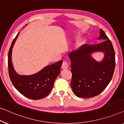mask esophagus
I'll list each match as a JSON object with an SVG mask.
<instances>
[{
    "label": "esophagus",
    "instance_id": "1",
    "mask_svg": "<svg viewBox=\"0 0 124 124\" xmlns=\"http://www.w3.org/2000/svg\"><path fill=\"white\" fill-rule=\"evenodd\" d=\"M62 68L64 70L67 69L68 68H69V64H68L67 62H66L65 61H64L63 62L62 65Z\"/></svg>",
    "mask_w": 124,
    "mask_h": 124
}]
</instances>
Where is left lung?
Wrapping results in <instances>:
<instances>
[{
	"label": "left lung",
	"instance_id": "obj_1",
	"mask_svg": "<svg viewBox=\"0 0 124 124\" xmlns=\"http://www.w3.org/2000/svg\"><path fill=\"white\" fill-rule=\"evenodd\" d=\"M96 45L84 44L68 54L71 61L72 76L71 86L75 95L91 98L102 92L110 83L115 67V54L112 43L102 29ZM95 53H103L101 62L93 57Z\"/></svg>",
	"mask_w": 124,
	"mask_h": 124
}]
</instances>
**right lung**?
<instances>
[{"label": "right lung", "mask_w": 124, "mask_h": 124, "mask_svg": "<svg viewBox=\"0 0 124 124\" xmlns=\"http://www.w3.org/2000/svg\"><path fill=\"white\" fill-rule=\"evenodd\" d=\"M20 32L12 41L8 52V70L10 80L15 88L28 98L38 100L47 96L53 88L55 80L60 73L63 61L45 66L39 72L30 75H22L16 71L12 62V49Z\"/></svg>", "instance_id": "obj_1"}]
</instances>
